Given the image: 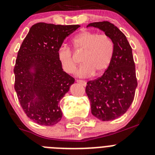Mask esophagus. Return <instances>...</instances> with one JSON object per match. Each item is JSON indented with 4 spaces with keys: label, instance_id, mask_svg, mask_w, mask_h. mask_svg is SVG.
<instances>
[{
    "label": "esophagus",
    "instance_id": "obj_1",
    "mask_svg": "<svg viewBox=\"0 0 155 155\" xmlns=\"http://www.w3.org/2000/svg\"><path fill=\"white\" fill-rule=\"evenodd\" d=\"M77 82H78V83H80L81 84H82L83 86H86V84H87L86 81L83 80H77Z\"/></svg>",
    "mask_w": 155,
    "mask_h": 155
}]
</instances>
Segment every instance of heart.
Wrapping results in <instances>:
<instances>
[{"mask_svg":"<svg viewBox=\"0 0 155 155\" xmlns=\"http://www.w3.org/2000/svg\"><path fill=\"white\" fill-rule=\"evenodd\" d=\"M76 53H84L83 64L77 71L80 77L99 75L108 68L114 54V44L109 36L90 31H83L72 40ZM58 57L64 71L68 74L74 71L78 61L72 50L62 45L58 50Z\"/></svg>","mask_w":155,"mask_h":155,"instance_id":"heart-1","label":"heart"}]
</instances>
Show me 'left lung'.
Here are the masks:
<instances>
[{
	"instance_id": "1",
	"label": "left lung",
	"mask_w": 155,
	"mask_h": 155,
	"mask_svg": "<svg viewBox=\"0 0 155 155\" xmlns=\"http://www.w3.org/2000/svg\"><path fill=\"white\" fill-rule=\"evenodd\" d=\"M110 38L114 44L111 62L104 74L89 81L85 91L91 113L100 120H114L123 115L134 100L137 86L132 49L126 36L109 21L91 23Z\"/></svg>"
}]
</instances>
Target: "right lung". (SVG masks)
<instances>
[{
  "label": "right lung",
  "instance_id": "right-lung-1",
  "mask_svg": "<svg viewBox=\"0 0 155 155\" xmlns=\"http://www.w3.org/2000/svg\"><path fill=\"white\" fill-rule=\"evenodd\" d=\"M80 25L40 22L31 27L18 51L14 73L20 104L30 119L41 125L61 120L60 101L74 82L62 69L58 50ZM33 67L35 72H31Z\"/></svg>",
  "mask_w": 155,
  "mask_h": 155
}]
</instances>
